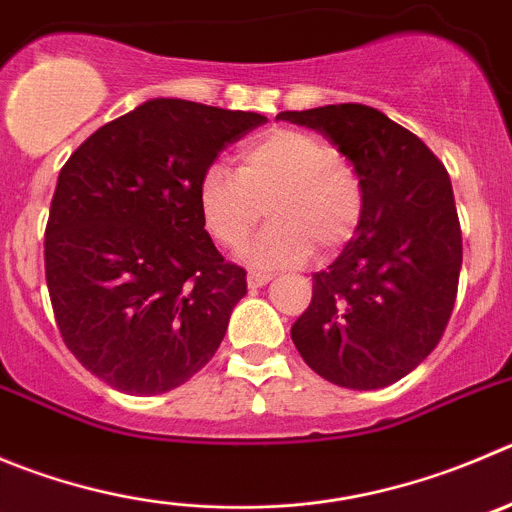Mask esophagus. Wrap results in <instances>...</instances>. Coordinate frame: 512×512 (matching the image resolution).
I'll use <instances>...</instances> for the list:
<instances>
[{"instance_id": "esophagus-1", "label": "esophagus", "mask_w": 512, "mask_h": 512, "mask_svg": "<svg viewBox=\"0 0 512 512\" xmlns=\"http://www.w3.org/2000/svg\"><path fill=\"white\" fill-rule=\"evenodd\" d=\"M270 280H272L270 272H262V270L247 272V285H250V288H262V285H267Z\"/></svg>"}]
</instances>
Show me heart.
<instances>
[{"instance_id": "obj_1", "label": "heart", "mask_w": 512, "mask_h": 512, "mask_svg": "<svg viewBox=\"0 0 512 512\" xmlns=\"http://www.w3.org/2000/svg\"><path fill=\"white\" fill-rule=\"evenodd\" d=\"M199 217L217 245L245 247L257 267L300 265L318 247L333 255L353 240L366 212V181L356 161L303 128H272L242 143L234 174L212 164L199 179Z\"/></svg>"}]
</instances>
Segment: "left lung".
Wrapping results in <instances>:
<instances>
[{"label": "left lung", "mask_w": 512, "mask_h": 512, "mask_svg": "<svg viewBox=\"0 0 512 512\" xmlns=\"http://www.w3.org/2000/svg\"><path fill=\"white\" fill-rule=\"evenodd\" d=\"M356 161L366 212L290 328L305 364L346 389H381L417 369L450 323L462 267L452 181L427 143L361 103L283 111Z\"/></svg>", "instance_id": "8db88e82"}]
</instances>
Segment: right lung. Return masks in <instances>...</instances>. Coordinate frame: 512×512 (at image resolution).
<instances>
[{
  "instance_id": "add662e5",
  "label": "right lung",
  "mask_w": 512,
  "mask_h": 512,
  "mask_svg": "<svg viewBox=\"0 0 512 512\" xmlns=\"http://www.w3.org/2000/svg\"><path fill=\"white\" fill-rule=\"evenodd\" d=\"M260 113L154 98L100 126L57 176L45 278L65 346L126 394L176 389L202 371L245 298L199 217L204 171Z\"/></svg>"
}]
</instances>
